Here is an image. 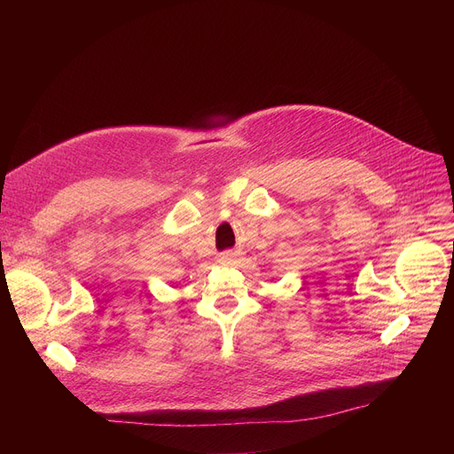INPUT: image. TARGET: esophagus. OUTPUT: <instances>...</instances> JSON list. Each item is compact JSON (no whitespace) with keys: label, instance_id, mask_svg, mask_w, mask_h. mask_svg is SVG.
<instances>
[{"label":"esophagus","instance_id":"1","mask_svg":"<svg viewBox=\"0 0 454 454\" xmlns=\"http://www.w3.org/2000/svg\"><path fill=\"white\" fill-rule=\"evenodd\" d=\"M233 257H235V254H233V252H226V254H223V255H221V259H223V261H231Z\"/></svg>","mask_w":454,"mask_h":454}]
</instances>
